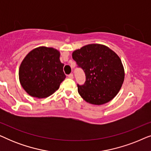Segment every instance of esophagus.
<instances>
[{"label": "esophagus", "mask_w": 151, "mask_h": 151, "mask_svg": "<svg viewBox=\"0 0 151 151\" xmlns=\"http://www.w3.org/2000/svg\"><path fill=\"white\" fill-rule=\"evenodd\" d=\"M68 78H71V79H73V74H72V73L69 74V75L68 76Z\"/></svg>", "instance_id": "34e87169"}]
</instances>
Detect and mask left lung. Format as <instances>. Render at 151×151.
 Returning <instances> with one entry per match:
<instances>
[{"instance_id": "obj_1", "label": "left lung", "mask_w": 151, "mask_h": 151, "mask_svg": "<svg viewBox=\"0 0 151 151\" xmlns=\"http://www.w3.org/2000/svg\"><path fill=\"white\" fill-rule=\"evenodd\" d=\"M72 58L85 73V83L78 84V91L86 102L102 105L116 96L124 80V69L114 51L105 45L91 44L74 51Z\"/></svg>"}]
</instances>
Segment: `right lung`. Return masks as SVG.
<instances>
[{"label": "right lung", "mask_w": 151, "mask_h": 151, "mask_svg": "<svg viewBox=\"0 0 151 151\" xmlns=\"http://www.w3.org/2000/svg\"><path fill=\"white\" fill-rule=\"evenodd\" d=\"M60 51L52 47H39L31 51L20 64V83L32 97L45 98L59 88L65 79Z\"/></svg>", "instance_id": "right-lung-1"}]
</instances>
